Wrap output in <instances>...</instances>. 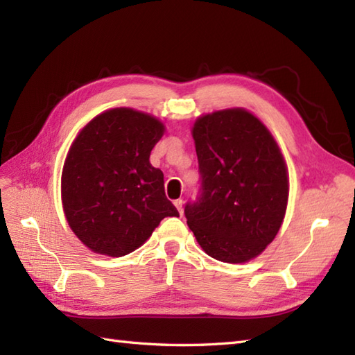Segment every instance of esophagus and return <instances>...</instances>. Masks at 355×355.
Listing matches in <instances>:
<instances>
[{"label":"esophagus","instance_id":"esophagus-1","mask_svg":"<svg viewBox=\"0 0 355 355\" xmlns=\"http://www.w3.org/2000/svg\"><path fill=\"white\" fill-rule=\"evenodd\" d=\"M173 205H175V207H177V210L180 212V215H183V212H184V201L182 200V198H178V200H175L173 201Z\"/></svg>","mask_w":355,"mask_h":355}]
</instances>
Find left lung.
<instances>
[{
	"mask_svg": "<svg viewBox=\"0 0 355 355\" xmlns=\"http://www.w3.org/2000/svg\"><path fill=\"white\" fill-rule=\"evenodd\" d=\"M201 195L186 206L187 225L210 258L247 262L284 223L288 169L268 128L245 108L200 116L192 126Z\"/></svg>",
	"mask_w": 355,
	"mask_h": 355,
	"instance_id": "obj_1",
	"label": "left lung"
}]
</instances>
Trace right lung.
<instances>
[{"label": "right lung", "mask_w": 355, "mask_h": 355, "mask_svg": "<svg viewBox=\"0 0 355 355\" xmlns=\"http://www.w3.org/2000/svg\"><path fill=\"white\" fill-rule=\"evenodd\" d=\"M162 120L132 108L101 112L82 128L64 162V214L80 243L120 258L148 241L163 218L178 216L163 172L149 162Z\"/></svg>", "instance_id": "1"}]
</instances>
